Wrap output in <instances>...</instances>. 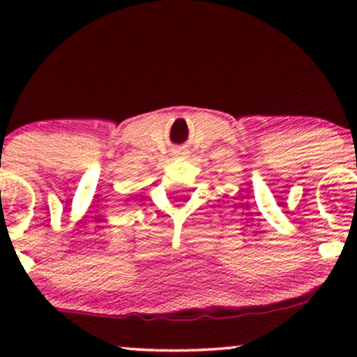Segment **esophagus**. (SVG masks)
I'll use <instances>...</instances> for the list:
<instances>
[{
  "label": "esophagus",
  "instance_id": "obj_1",
  "mask_svg": "<svg viewBox=\"0 0 357 357\" xmlns=\"http://www.w3.org/2000/svg\"><path fill=\"white\" fill-rule=\"evenodd\" d=\"M186 154H188L186 151H181V149H179V151H176V153H174L176 158H184V155H186Z\"/></svg>",
  "mask_w": 357,
  "mask_h": 357
}]
</instances>
